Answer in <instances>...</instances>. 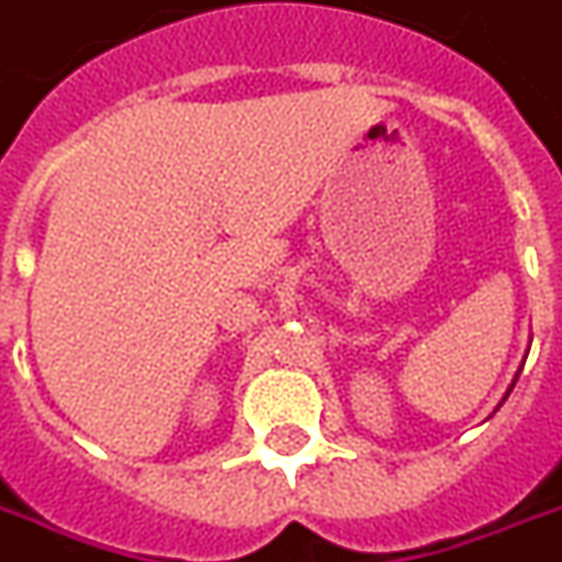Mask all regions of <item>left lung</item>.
<instances>
[{
	"label": "left lung",
	"instance_id": "obj_1",
	"mask_svg": "<svg viewBox=\"0 0 562 562\" xmlns=\"http://www.w3.org/2000/svg\"><path fill=\"white\" fill-rule=\"evenodd\" d=\"M516 378H519V375H516ZM510 390H513V384H510ZM510 390H507V395H510ZM507 395H504V398H507Z\"/></svg>",
	"mask_w": 562,
	"mask_h": 562
}]
</instances>
